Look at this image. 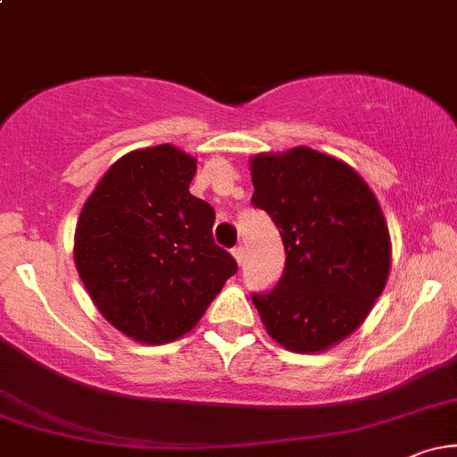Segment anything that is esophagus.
I'll use <instances>...</instances> for the list:
<instances>
[{
  "label": "esophagus",
  "mask_w": 457,
  "mask_h": 457,
  "mask_svg": "<svg viewBox=\"0 0 457 457\" xmlns=\"http://www.w3.org/2000/svg\"><path fill=\"white\" fill-rule=\"evenodd\" d=\"M232 255L236 258V262H238L240 266L245 264V246L243 245H238V246H234L232 249Z\"/></svg>",
  "instance_id": "1"
}]
</instances>
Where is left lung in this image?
<instances>
[{
	"instance_id": "8db88e82",
	"label": "left lung",
	"mask_w": 457,
	"mask_h": 457,
	"mask_svg": "<svg viewBox=\"0 0 457 457\" xmlns=\"http://www.w3.org/2000/svg\"><path fill=\"white\" fill-rule=\"evenodd\" d=\"M251 204L281 234L286 266L275 287L251 292L272 339L320 353L363 322L391 266L389 229L353 167L312 148L251 161Z\"/></svg>"
}]
</instances>
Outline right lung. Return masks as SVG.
<instances>
[{
  "label": "right lung",
  "instance_id": "obj_1",
  "mask_svg": "<svg viewBox=\"0 0 457 457\" xmlns=\"http://www.w3.org/2000/svg\"><path fill=\"white\" fill-rule=\"evenodd\" d=\"M195 170L174 145L130 152L79 217V277L98 312L135 342L182 337L238 270L212 238L214 208L188 191Z\"/></svg>",
  "mask_w": 457,
  "mask_h": 457
}]
</instances>
